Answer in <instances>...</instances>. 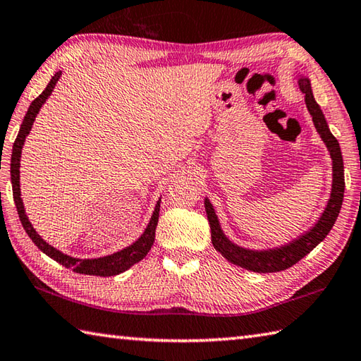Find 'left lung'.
<instances>
[{
	"instance_id": "1",
	"label": "left lung",
	"mask_w": 361,
	"mask_h": 361,
	"mask_svg": "<svg viewBox=\"0 0 361 361\" xmlns=\"http://www.w3.org/2000/svg\"><path fill=\"white\" fill-rule=\"evenodd\" d=\"M300 90L305 93L306 107L310 110L312 116L314 126H316L317 133L322 137L326 148H329L330 156L333 159V186H331V195L326 205L325 212L320 216V219L316 226H314L310 232L301 235L298 240L292 241V243L281 246L276 249H270V251H249V249L240 247L237 245L231 243L222 233L218 218H216L214 208L208 199H205V209L209 222V228H212V243L218 252H221L224 257L232 262V264L238 265L246 270L257 271V273H274L283 271L297 264L298 260L310 254L314 247H316L320 241H322L331 227L335 226V221L338 219L341 205H343L344 199V164H343V154H341L339 143L336 137L330 133L329 124L325 121V116L320 110L319 104L316 102L312 96L311 83L307 78H300L298 80Z\"/></svg>"
}]
</instances>
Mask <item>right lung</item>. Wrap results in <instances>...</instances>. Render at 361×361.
Returning a JSON list of instances; mask_svg holds the SVG:
<instances>
[{"instance_id":"obj_1","label":"right lung","mask_w":361,"mask_h":361,"mask_svg":"<svg viewBox=\"0 0 361 361\" xmlns=\"http://www.w3.org/2000/svg\"><path fill=\"white\" fill-rule=\"evenodd\" d=\"M61 72H56V74L51 77V80L49 82L47 87L39 94L35 101L31 102V106L26 112L23 123L20 126V130H18V135L14 142V147H12V156H11V181H12V194H14V202L17 207V213L18 218L22 221V226L25 228V232L28 233V237L32 240L35 243L44 254H47L49 257L56 260L58 264L64 265L66 268H71L72 271L75 273H82V274H91V276H115V274H120L123 271H126L128 268L133 267L137 262H140L145 255L148 254L149 249H152L154 243V232H156V226H158V219H159V207H161V199L156 203L154 213L152 216V221H149L148 227L145 228L142 237L135 241L134 245H130L129 247L123 249L120 252H115L112 255H107V257H101V259H74L69 257V255L63 254L58 251V249L51 247L49 243L39 237L36 233L35 228H32L31 222L28 221L25 214V208H23V202L20 197V154H22V147L25 142V137L30 134L32 123H35V118L39 112V109L42 107V104L47 101V97L51 94L55 85L60 78Z\"/></svg>"}]
</instances>
